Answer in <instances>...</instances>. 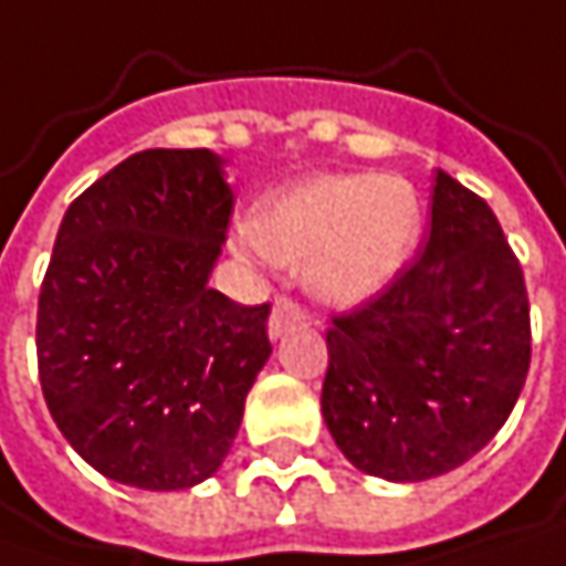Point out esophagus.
Segmentation results:
<instances>
[{
  "label": "esophagus",
  "instance_id": "obj_1",
  "mask_svg": "<svg viewBox=\"0 0 566 566\" xmlns=\"http://www.w3.org/2000/svg\"><path fill=\"white\" fill-rule=\"evenodd\" d=\"M303 322H305L303 308L293 303V300L280 296V300L273 303L270 322H266V332H270V338H280L283 332H290L293 325H303Z\"/></svg>",
  "mask_w": 566,
  "mask_h": 566
}]
</instances>
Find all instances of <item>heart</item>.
Returning <instances> with one entry per match:
<instances>
[{
    "instance_id": "1",
    "label": "heart",
    "mask_w": 566,
    "mask_h": 566,
    "mask_svg": "<svg viewBox=\"0 0 566 566\" xmlns=\"http://www.w3.org/2000/svg\"><path fill=\"white\" fill-rule=\"evenodd\" d=\"M422 234L416 186L377 174H325L266 199L241 238L244 258L303 266L312 296L354 305L412 261Z\"/></svg>"
}]
</instances>
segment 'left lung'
Wrapping results in <instances>:
<instances>
[{
    "label": "left lung",
    "instance_id": "obj_1",
    "mask_svg": "<svg viewBox=\"0 0 566 566\" xmlns=\"http://www.w3.org/2000/svg\"><path fill=\"white\" fill-rule=\"evenodd\" d=\"M322 416L364 473L419 483L493 441L525 386V276L493 209L438 170L424 251L328 328Z\"/></svg>",
    "mask_w": 566,
    "mask_h": 566
}]
</instances>
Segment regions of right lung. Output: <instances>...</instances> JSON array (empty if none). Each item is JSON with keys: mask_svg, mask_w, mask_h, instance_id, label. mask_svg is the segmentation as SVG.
<instances>
[{"mask_svg": "<svg viewBox=\"0 0 566 566\" xmlns=\"http://www.w3.org/2000/svg\"><path fill=\"white\" fill-rule=\"evenodd\" d=\"M234 192L222 157L154 147L63 216L38 300V374L70 448L138 490L209 480L270 357V305L209 286Z\"/></svg>", "mask_w": 566, "mask_h": 566, "instance_id": "add662e5", "label": "right lung"}]
</instances>
